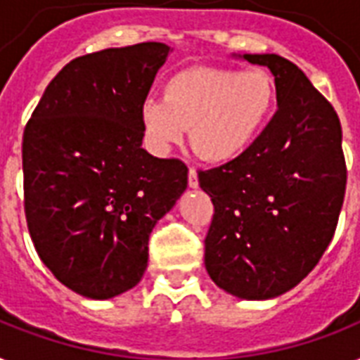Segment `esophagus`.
I'll list each match as a JSON object with an SVG mask.
<instances>
[{
    "instance_id": "esophagus-1",
    "label": "esophagus",
    "mask_w": 360,
    "mask_h": 360,
    "mask_svg": "<svg viewBox=\"0 0 360 360\" xmlns=\"http://www.w3.org/2000/svg\"><path fill=\"white\" fill-rule=\"evenodd\" d=\"M188 186L191 188H198V172L194 168L188 169Z\"/></svg>"
}]
</instances>
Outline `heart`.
<instances>
[{
	"label": "heart",
	"mask_w": 360,
	"mask_h": 360,
	"mask_svg": "<svg viewBox=\"0 0 360 360\" xmlns=\"http://www.w3.org/2000/svg\"><path fill=\"white\" fill-rule=\"evenodd\" d=\"M278 103L267 70L194 67L164 87V98L147 97L140 120L155 151H168L191 129L192 147L214 164L245 157L267 129Z\"/></svg>",
	"instance_id": "b5f03b06"
}]
</instances>
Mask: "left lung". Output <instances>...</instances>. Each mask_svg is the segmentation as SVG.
Returning <instances> with one entry per match:
<instances>
[{"instance_id":"obj_1","label":"left lung","mask_w":360,"mask_h":360,"mask_svg":"<svg viewBox=\"0 0 360 360\" xmlns=\"http://www.w3.org/2000/svg\"><path fill=\"white\" fill-rule=\"evenodd\" d=\"M267 67L278 110L236 162L198 174L214 214L205 269L220 290L263 301L295 288L335 236L346 192L342 127L304 72L276 53H245Z\"/></svg>"}]
</instances>
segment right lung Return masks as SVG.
Wrapping results in <instances>:
<instances>
[{
  "label": "right lung",
  "instance_id": "right-lung-1",
  "mask_svg": "<svg viewBox=\"0 0 360 360\" xmlns=\"http://www.w3.org/2000/svg\"><path fill=\"white\" fill-rule=\"evenodd\" d=\"M169 52L140 42L72 59L25 124L30 236L53 276L87 299L140 282L153 228L186 191L185 164L141 147V103Z\"/></svg>",
  "mask_w": 360,
  "mask_h": 360
}]
</instances>
